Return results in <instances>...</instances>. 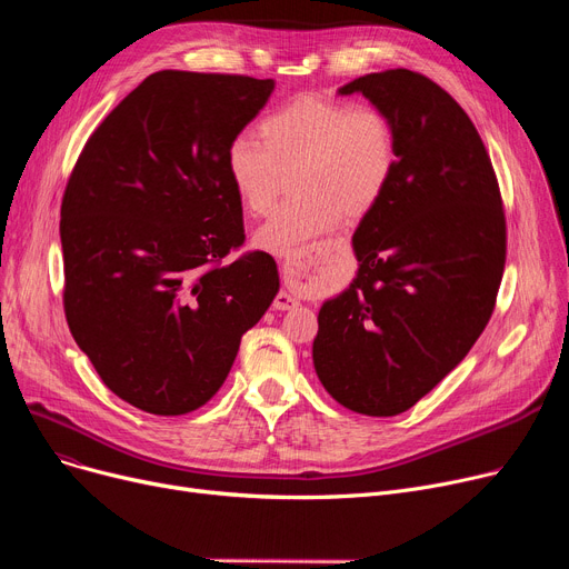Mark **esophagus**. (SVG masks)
Returning <instances> with one entry per match:
<instances>
[{"label": "esophagus", "mask_w": 569, "mask_h": 569, "mask_svg": "<svg viewBox=\"0 0 569 569\" xmlns=\"http://www.w3.org/2000/svg\"><path fill=\"white\" fill-rule=\"evenodd\" d=\"M320 258H322L320 249H307L302 253H295V256L283 258L281 269H283L286 283H300V281L309 279L316 272V267L320 264ZM272 307L277 311H292L297 307V297H292L290 292L281 290V292H277Z\"/></svg>", "instance_id": "1"}]
</instances>
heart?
Segmentation results:
<instances>
[{"label": "heart", "mask_w": 569, "mask_h": 569, "mask_svg": "<svg viewBox=\"0 0 569 569\" xmlns=\"http://www.w3.org/2000/svg\"><path fill=\"white\" fill-rule=\"evenodd\" d=\"M260 138L234 136L226 152L230 182L251 214L274 207L286 172L295 196L256 234V244L295 256L346 217L360 219L385 198L399 166L390 112L339 99L297 97L260 122Z\"/></svg>", "instance_id": "heart-1"}]
</instances>
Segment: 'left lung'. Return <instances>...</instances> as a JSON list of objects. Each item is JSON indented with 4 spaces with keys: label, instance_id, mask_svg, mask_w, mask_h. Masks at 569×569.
Returning a JSON list of instances; mask_svg holds the SVG:
<instances>
[{
    "label": "left lung",
    "instance_id": "left-lung-1",
    "mask_svg": "<svg viewBox=\"0 0 569 569\" xmlns=\"http://www.w3.org/2000/svg\"><path fill=\"white\" fill-rule=\"evenodd\" d=\"M352 92L395 119L399 166L352 234L357 279L318 313L313 367L343 408L392 417L429 395L485 332L507 223L487 147L440 84L390 69L339 89Z\"/></svg>",
    "mask_w": 569,
    "mask_h": 569
}]
</instances>
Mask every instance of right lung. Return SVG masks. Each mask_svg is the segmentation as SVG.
Returning a JSON list of instances; mask_svg holds the SVG:
<instances>
[{
	"instance_id": "obj_1",
	"label": "right lung",
	"mask_w": 569,
	"mask_h": 569,
	"mask_svg": "<svg viewBox=\"0 0 569 569\" xmlns=\"http://www.w3.org/2000/svg\"><path fill=\"white\" fill-rule=\"evenodd\" d=\"M274 80L157 71L87 138L62 198L64 313L108 390L184 415L223 385L242 335L279 292L244 251L226 152Z\"/></svg>"
}]
</instances>
